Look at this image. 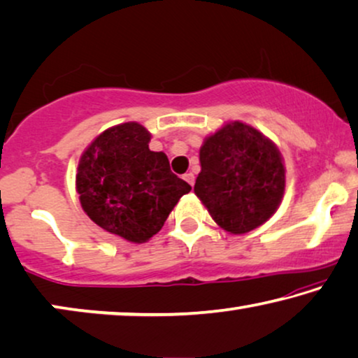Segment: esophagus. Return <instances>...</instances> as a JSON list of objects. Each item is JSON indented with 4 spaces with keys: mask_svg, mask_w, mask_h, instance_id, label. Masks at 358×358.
Returning <instances> with one entry per match:
<instances>
[{
    "mask_svg": "<svg viewBox=\"0 0 358 358\" xmlns=\"http://www.w3.org/2000/svg\"><path fill=\"white\" fill-rule=\"evenodd\" d=\"M184 179L187 180V182H189L190 185H194V184H195V176L192 174V173H185V174H184Z\"/></svg>",
    "mask_w": 358,
    "mask_h": 358,
    "instance_id": "1",
    "label": "esophagus"
}]
</instances>
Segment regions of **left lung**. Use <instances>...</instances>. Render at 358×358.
Wrapping results in <instances>:
<instances>
[{"instance_id":"1","label":"left lung","mask_w":358,"mask_h":358,"mask_svg":"<svg viewBox=\"0 0 358 358\" xmlns=\"http://www.w3.org/2000/svg\"><path fill=\"white\" fill-rule=\"evenodd\" d=\"M194 192L229 234H247L276 213L286 190V166L271 138L250 124L227 121L200 147Z\"/></svg>"}]
</instances>
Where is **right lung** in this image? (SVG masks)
I'll return each mask as SVG.
<instances>
[{
    "instance_id": "1",
    "label": "right lung",
    "mask_w": 358,
    "mask_h": 358,
    "mask_svg": "<svg viewBox=\"0 0 358 358\" xmlns=\"http://www.w3.org/2000/svg\"><path fill=\"white\" fill-rule=\"evenodd\" d=\"M152 134L138 122L108 127L77 164L82 210L103 231L132 243L159 232L190 185L171 173L168 157L148 148Z\"/></svg>"
}]
</instances>
